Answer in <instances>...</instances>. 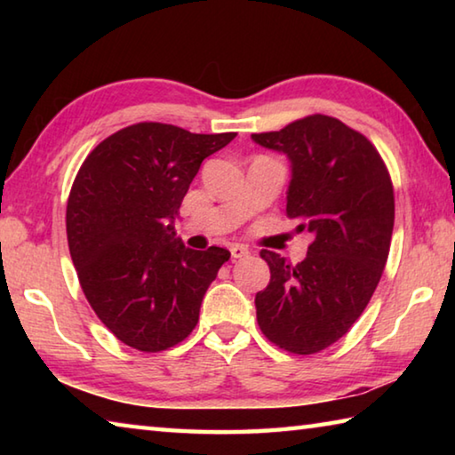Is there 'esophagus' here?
<instances>
[{"mask_svg":"<svg viewBox=\"0 0 455 455\" xmlns=\"http://www.w3.org/2000/svg\"><path fill=\"white\" fill-rule=\"evenodd\" d=\"M251 255V251L246 249L244 244H233L230 246V257L233 259H244V257H249Z\"/></svg>","mask_w":455,"mask_h":455,"instance_id":"obj_1","label":"esophagus"}]
</instances>
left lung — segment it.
I'll list each match as a JSON object with an SVG mask.
<instances>
[{"label": "left lung", "instance_id": "8db88e82", "mask_svg": "<svg viewBox=\"0 0 455 455\" xmlns=\"http://www.w3.org/2000/svg\"><path fill=\"white\" fill-rule=\"evenodd\" d=\"M252 140L291 160L287 217L313 243L299 265L263 249L271 281L255 297L268 341L313 355L339 341L371 299L387 263L395 198L387 166L367 138L313 114Z\"/></svg>", "mask_w": 455, "mask_h": 455}]
</instances>
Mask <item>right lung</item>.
Returning a JSON list of instances; mask_svg holds the SVG:
<instances>
[{
	"label": "right lung",
	"mask_w": 455,
	"mask_h": 455,
	"mask_svg": "<svg viewBox=\"0 0 455 455\" xmlns=\"http://www.w3.org/2000/svg\"><path fill=\"white\" fill-rule=\"evenodd\" d=\"M235 136L140 122L100 142L76 174L66 209L72 263L98 319L128 347L164 351L196 327L230 252L184 246L174 219L203 160Z\"/></svg>",
	"instance_id": "add662e5"
}]
</instances>
